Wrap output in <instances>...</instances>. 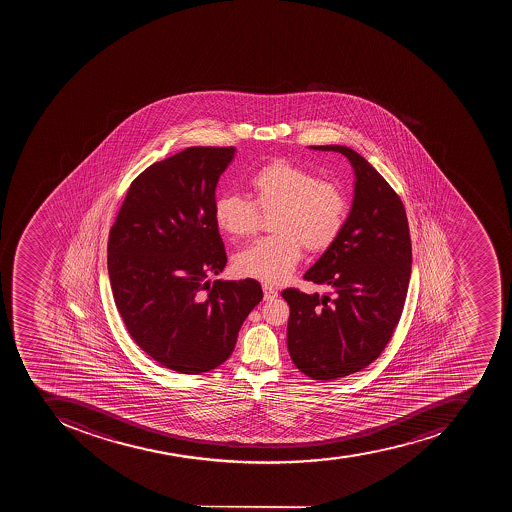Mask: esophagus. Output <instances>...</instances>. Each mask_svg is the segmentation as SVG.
<instances>
[{"label": "esophagus", "instance_id": "34e87169", "mask_svg": "<svg viewBox=\"0 0 512 512\" xmlns=\"http://www.w3.org/2000/svg\"><path fill=\"white\" fill-rule=\"evenodd\" d=\"M262 291H264V299H266V301H274L278 296V291L269 285H262Z\"/></svg>", "mask_w": 512, "mask_h": 512}]
</instances>
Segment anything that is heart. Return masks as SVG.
Instances as JSON below:
<instances>
[{"label":"heart","mask_w":512,"mask_h":512,"mask_svg":"<svg viewBox=\"0 0 512 512\" xmlns=\"http://www.w3.org/2000/svg\"><path fill=\"white\" fill-rule=\"evenodd\" d=\"M250 198L221 194L214 200V222L221 232L238 240L258 229L259 211L272 214L270 237L261 238L235 254L234 269L242 277L277 285L293 274L301 261L302 245L325 251L346 226L347 197L334 182L317 174L274 161L250 179Z\"/></svg>","instance_id":"obj_1"}]
</instances>
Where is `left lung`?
Listing matches in <instances>:
<instances>
[{
    "label": "left lung",
    "mask_w": 512,
    "mask_h": 512,
    "mask_svg": "<svg viewBox=\"0 0 512 512\" xmlns=\"http://www.w3.org/2000/svg\"><path fill=\"white\" fill-rule=\"evenodd\" d=\"M310 149L343 153L355 174L343 232L304 274L331 293L282 291L291 360L309 378L331 381L367 368L391 341L407 298L411 240L402 200L360 153L344 145Z\"/></svg>",
    "instance_id": "1"
}]
</instances>
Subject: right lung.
Masks as SVG:
<instances>
[{
  "label": "right lung",
  "mask_w": 512,
  "mask_h": 512,
  "mask_svg": "<svg viewBox=\"0 0 512 512\" xmlns=\"http://www.w3.org/2000/svg\"><path fill=\"white\" fill-rule=\"evenodd\" d=\"M235 147H189L142 171L107 246L110 285L126 330L169 370L200 375L229 359L262 299L253 278L214 280L227 256L214 222L216 186Z\"/></svg>",
  "instance_id": "add662e5"
}]
</instances>
